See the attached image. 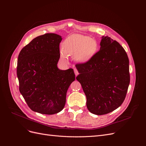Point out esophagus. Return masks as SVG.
Here are the masks:
<instances>
[{"instance_id": "34e87169", "label": "esophagus", "mask_w": 146, "mask_h": 146, "mask_svg": "<svg viewBox=\"0 0 146 146\" xmlns=\"http://www.w3.org/2000/svg\"><path fill=\"white\" fill-rule=\"evenodd\" d=\"M74 73H75L76 76H77L79 74V73L78 70L77 69H76V68H74Z\"/></svg>"}]
</instances>
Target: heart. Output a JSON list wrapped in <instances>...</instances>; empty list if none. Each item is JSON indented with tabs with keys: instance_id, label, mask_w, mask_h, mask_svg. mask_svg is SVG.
<instances>
[{
	"instance_id": "obj_1",
	"label": "heart",
	"mask_w": 146,
	"mask_h": 146,
	"mask_svg": "<svg viewBox=\"0 0 146 146\" xmlns=\"http://www.w3.org/2000/svg\"><path fill=\"white\" fill-rule=\"evenodd\" d=\"M98 45L90 37L82 35H72L68 36L62 44L63 52L61 57L63 60L67 56L74 55L79 61H86L96 52Z\"/></svg>"
}]
</instances>
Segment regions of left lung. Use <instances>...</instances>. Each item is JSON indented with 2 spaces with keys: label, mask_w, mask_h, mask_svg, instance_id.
Wrapping results in <instances>:
<instances>
[{
  "label": "left lung",
  "mask_w": 146,
  "mask_h": 146,
  "mask_svg": "<svg viewBox=\"0 0 146 146\" xmlns=\"http://www.w3.org/2000/svg\"><path fill=\"white\" fill-rule=\"evenodd\" d=\"M99 51L88 61L76 64V79L86 96L88 110L101 115L123 103L130 81L129 60L124 48L108 36L102 37Z\"/></svg>",
  "instance_id": "left-lung-1"
}]
</instances>
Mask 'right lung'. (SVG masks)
<instances>
[{"label": "right lung", "mask_w": 146, "mask_h": 146, "mask_svg": "<svg viewBox=\"0 0 146 146\" xmlns=\"http://www.w3.org/2000/svg\"><path fill=\"white\" fill-rule=\"evenodd\" d=\"M59 35L38 36L23 48L17 63L19 91L34 112L52 115L62 110L67 91L75 80L73 68L60 70Z\"/></svg>", "instance_id": "right-lung-1"}]
</instances>
